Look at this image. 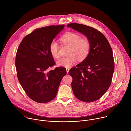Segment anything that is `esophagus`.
Segmentation results:
<instances>
[{
	"mask_svg": "<svg viewBox=\"0 0 131 131\" xmlns=\"http://www.w3.org/2000/svg\"><path fill=\"white\" fill-rule=\"evenodd\" d=\"M66 72H67V73H68V72H69V68H66Z\"/></svg>",
	"mask_w": 131,
	"mask_h": 131,
	"instance_id": "obj_1",
	"label": "esophagus"
}]
</instances>
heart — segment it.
<instances>
[{
    "label": "heart",
    "instance_id": "obj_1",
    "mask_svg": "<svg viewBox=\"0 0 131 131\" xmlns=\"http://www.w3.org/2000/svg\"><path fill=\"white\" fill-rule=\"evenodd\" d=\"M62 43L68 47V56L62 58L57 62L58 66L69 67L77 62L84 60L90 52V45L88 40L82 39L78 34L70 32L61 38ZM49 50L51 55L55 59L59 58V46L57 41L52 40L50 43Z\"/></svg>",
    "mask_w": 131,
    "mask_h": 131
}]
</instances>
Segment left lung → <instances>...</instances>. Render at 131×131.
Instances as JSON below:
<instances>
[{
    "label": "left lung",
    "mask_w": 131,
    "mask_h": 131,
    "mask_svg": "<svg viewBox=\"0 0 131 131\" xmlns=\"http://www.w3.org/2000/svg\"><path fill=\"white\" fill-rule=\"evenodd\" d=\"M67 27L85 35L90 45L86 58L69 71L73 93L81 101L94 102L111 84L115 69L113 51L105 36L95 28L78 23L68 24Z\"/></svg>",
    "instance_id": "8db88e82"
}]
</instances>
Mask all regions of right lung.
<instances>
[{
	"label": "right lung",
	"instance_id": "add662e5",
	"mask_svg": "<svg viewBox=\"0 0 131 131\" xmlns=\"http://www.w3.org/2000/svg\"><path fill=\"white\" fill-rule=\"evenodd\" d=\"M65 25L37 28L26 36L18 47L15 58L17 76L27 96L39 103H48L57 96L64 67L48 71L55 65L49 46Z\"/></svg>",
	"mask_w": 131,
	"mask_h": 131
}]
</instances>
